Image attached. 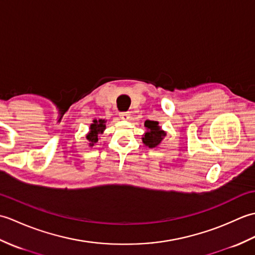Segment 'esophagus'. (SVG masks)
<instances>
[{"instance_id":"34e87169","label":"esophagus","mask_w":255,"mask_h":255,"mask_svg":"<svg viewBox=\"0 0 255 255\" xmlns=\"http://www.w3.org/2000/svg\"><path fill=\"white\" fill-rule=\"evenodd\" d=\"M119 116H121V118L123 119V121H128V119L130 118V114H129L128 112H125V113L119 114Z\"/></svg>"}]
</instances>
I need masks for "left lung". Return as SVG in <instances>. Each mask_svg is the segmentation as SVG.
Here are the masks:
<instances>
[{
    "instance_id": "1",
    "label": "left lung",
    "mask_w": 255,
    "mask_h": 255,
    "mask_svg": "<svg viewBox=\"0 0 255 255\" xmlns=\"http://www.w3.org/2000/svg\"><path fill=\"white\" fill-rule=\"evenodd\" d=\"M144 127L147 131L142 134V142L149 148H158L166 136V131L159 126V122L155 121H145Z\"/></svg>"
}]
</instances>
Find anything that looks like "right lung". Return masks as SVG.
I'll list each match as a JSON object with an SVG mask.
<instances>
[{
	"label": "right lung",
	"mask_w": 255,
	"mask_h": 255,
	"mask_svg": "<svg viewBox=\"0 0 255 255\" xmlns=\"http://www.w3.org/2000/svg\"><path fill=\"white\" fill-rule=\"evenodd\" d=\"M106 123L105 119H94L93 124L90 125V131L86 134V139H88V143L90 147H94L96 142L100 140V134L104 132L106 129Z\"/></svg>",
	"instance_id": "right-lung-1"
}]
</instances>
